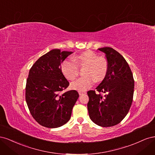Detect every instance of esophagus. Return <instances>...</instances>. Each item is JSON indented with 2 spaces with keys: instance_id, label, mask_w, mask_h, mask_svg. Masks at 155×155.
I'll return each mask as SVG.
<instances>
[{
  "instance_id": "1",
  "label": "esophagus",
  "mask_w": 155,
  "mask_h": 155,
  "mask_svg": "<svg viewBox=\"0 0 155 155\" xmlns=\"http://www.w3.org/2000/svg\"><path fill=\"white\" fill-rule=\"evenodd\" d=\"M78 93H79V95H82V94H85L86 92H85V91H78Z\"/></svg>"
}]
</instances>
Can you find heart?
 <instances>
[{"instance_id":"heart-1","label":"heart","mask_w":155,"mask_h":155,"mask_svg":"<svg viewBox=\"0 0 155 155\" xmlns=\"http://www.w3.org/2000/svg\"><path fill=\"white\" fill-rule=\"evenodd\" d=\"M76 64L66 61L61 70L64 76L69 81H74L79 74V67H85L83 74L85 76L79 78L71 83V87L79 91H85L91 87L94 82L101 81L105 78L107 73L108 63L102 56H97L91 50H86L75 57Z\"/></svg>"}]
</instances>
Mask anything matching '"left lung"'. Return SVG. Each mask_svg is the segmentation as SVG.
<instances>
[{
	"mask_svg": "<svg viewBox=\"0 0 155 155\" xmlns=\"http://www.w3.org/2000/svg\"><path fill=\"white\" fill-rule=\"evenodd\" d=\"M98 50L105 54L107 73L96 91L87 92V107L93 122L106 127L118 124L127 114L133 102L134 81L127 62L119 52L110 47Z\"/></svg>",
	"mask_w": 155,
	"mask_h": 155,
	"instance_id": "obj_1",
	"label": "left lung"
}]
</instances>
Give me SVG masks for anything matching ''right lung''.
I'll list each match as a JSON object with an SVG mask.
<instances>
[{
	"label": "right lung",
	"mask_w": 155,
	"mask_h": 155,
	"mask_svg": "<svg viewBox=\"0 0 155 155\" xmlns=\"http://www.w3.org/2000/svg\"><path fill=\"white\" fill-rule=\"evenodd\" d=\"M72 53L53 49L37 59L30 70L26 101L33 118L46 127L57 128L67 123L79 97L75 90L62 93L69 82L61 64Z\"/></svg>",
	"instance_id": "add662e5"
}]
</instances>
